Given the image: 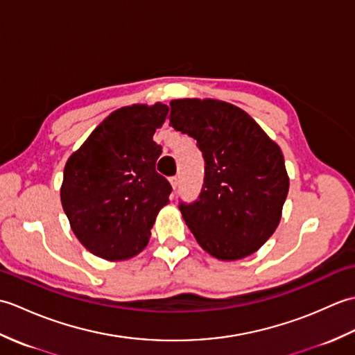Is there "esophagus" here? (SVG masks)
Instances as JSON below:
<instances>
[{
  "mask_svg": "<svg viewBox=\"0 0 355 355\" xmlns=\"http://www.w3.org/2000/svg\"><path fill=\"white\" fill-rule=\"evenodd\" d=\"M169 182H171V186H172V189L175 191L177 187H178V183H180V180H178V177H171L169 178Z\"/></svg>",
  "mask_w": 355,
  "mask_h": 355,
  "instance_id": "1",
  "label": "esophagus"
}]
</instances>
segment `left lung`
Listing matches in <instances>:
<instances>
[{
  "label": "left lung",
  "instance_id": "8db88e82",
  "mask_svg": "<svg viewBox=\"0 0 355 355\" xmlns=\"http://www.w3.org/2000/svg\"><path fill=\"white\" fill-rule=\"evenodd\" d=\"M169 122L197 140L205 157L198 200L180 205L197 243L221 261L259 250L281 221L290 187L281 148L244 110L223 101H172Z\"/></svg>",
  "mask_w": 355,
  "mask_h": 355
}]
</instances>
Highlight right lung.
Instances as JSON below:
<instances>
[{"label": "right lung", "instance_id": "right-lung-1", "mask_svg": "<svg viewBox=\"0 0 355 355\" xmlns=\"http://www.w3.org/2000/svg\"><path fill=\"white\" fill-rule=\"evenodd\" d=\"M168 105H131L89 134L65 163L61 201L71 230L88 252L125 261L149 243L172 187L155 171L162 146L153 140Z\"/></svg>", "mask_w": 355, "mask_h": 355}]
</instances>
